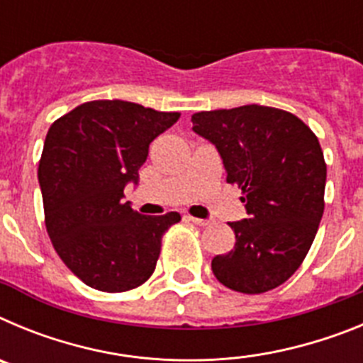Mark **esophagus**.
<instances>
[{
  "label": "esophagus",
  "instance_id": "1",
  "mask_svg": "<svg viewBox=\"0 0 363 363\" xmlns=\"http://www.w3.org/2000/svg\"><path fill=\"white\" fill-rule=\"evenodd\" d=\"M189 220H191L192 223H196V225H200V227L211 225V220H201V218H192V216H189Z\"/></svg>",
  "mask_w": 363,
  "mask_h": 363
}]
</instances>
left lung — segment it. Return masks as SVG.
<instances>
[{
	"instance_id": "8db88e82",
	"label": "left lung",
	"mask_w": 363,
	"mask_h": 363,
	"mask_svg": "<svg viewBox=\"0 0 363 363\" xmlns=\"http://www.w3.org/2000/svg\"><path fill=\"white\" fill-rule=\"evenodd\" d=\"M192 130L218 149L227 184L249 216L229 223L234 249L213 258L220 284L259 294L293 277L323 214L327 165L318 138L300 118L264 105L192 114Z\"/></svg>"
}]
</instances>
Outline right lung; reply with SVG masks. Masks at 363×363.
<instances>
[{
	"label": "right lung",
	"instance_id": "1",
	"mask_svg": "<svg viewBox=\"0 0 363 363\" xmlns=\"http://www.w3.org/2000/svg\"><path fill=\"white\" fill-rule=\"evenodd\" d=\"M178 118L96 99L50 125L38 169L45 225L63 264L92 289L123 293L149 280L163 233L182 220L178 213L143 216L123 201L150 142Z\"/></svg>",
	"mask_w": 363,
	"mask_h": 363
}]
</instances>
